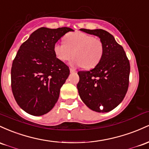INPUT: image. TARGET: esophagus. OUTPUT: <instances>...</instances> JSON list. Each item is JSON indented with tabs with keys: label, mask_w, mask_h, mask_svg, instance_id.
<instances>
[{
	"label": "esophagus",
	"mask_w": 149,
	"mask_h": 149,
	"mask_svg": "<svg viewBox=\"0 0 149 149\" xmlns=\"http://www.w3.org/2000/svg\"><path fill=\"white\" fill-rule=\"evenodd\" d=\"M70 72L72 73V72H76V70H75L74 69V68H70Z\"/></svg>",
	"instance_id": "1"
}]
</instances>
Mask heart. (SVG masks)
I'll return each instance as SVG.
<instances>
[{"mask_svg": "<svg viewBox=\"0 0 149 149\" xmlns=\"http://www.w3.org/2000/svg\"><path fill=\"white\" fill-rule=\"evenodd\" d=\"M65 43H55L53 51L57 58L63 62L74 56L72 64L91 69L100 63L104 53V46L100 38L81 31L69 33L65 36Z\"/></svg>", "mask_w": 149, "mask_h": 149, "instance_id": "heart-1", "label": "heart"}]
</instances>
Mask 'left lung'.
Segmentation results:
<instances>
[{
	"label": "left lung",
	"mask_w": 149,
	"mask_h": 149,
	"mask_svg": "<svg viewBox=\"0 0 149 149\" xmlns=\"http://www.w3.org/2000/svg\"><path fill=\"white\" fill-rule=\"evenodd\" d=\"M80 30L98 36L103 41L104 53L94 68L79 71L78 92L82 101L96 112H109L124 99L129 86L130 65L123 46L103 29Z\"/></svg>",
	"instance_id": "obj_1"
}]
</instances>
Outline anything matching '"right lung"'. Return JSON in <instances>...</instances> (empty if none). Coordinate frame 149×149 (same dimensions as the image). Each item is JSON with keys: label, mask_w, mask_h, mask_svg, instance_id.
Listing matches in <instances>:
<instances>
[{"label": "right lung", "mask_w": 149, "mask_h": 149, "mask_svg": "<svg viewBox=\"0 0 149 149\" xmlns=\"http://www.w3.org/2000/svg\"><path fill=\"white\" fill-rule=\"evenodd\" d=\"M71 28L41 27L21 45L11 68V87L19 106L35 116L54 107L70 74L69 67L56 58L55 43Z\"/></svg>", "instance_id": "add662e5"}]
</instances>
